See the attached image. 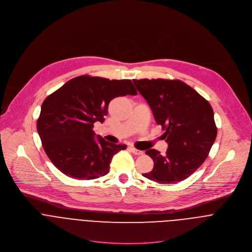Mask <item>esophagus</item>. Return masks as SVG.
<instances>
[{"instance_id": "1", "label": "esophagus", "mask_w": 252, "mask_h": 252, "mask_svg": "<svg viewBox=\"0 0 252 252\" xmlns=\"http://www.w3.org/2000/svg\"><path fill=\"white\" fill-rule=\"evenodd\" d=\"M130 150H131V152H132L134 155H137V156L143 155V152H142V151H140V150H138V149H136V148L131 147V148H130Z\"/></svg>"}]
</instances>
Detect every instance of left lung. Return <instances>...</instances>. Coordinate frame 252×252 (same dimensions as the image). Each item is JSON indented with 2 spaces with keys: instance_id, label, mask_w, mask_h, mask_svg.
Here are the masks:
<instances>
[{
  "instance_id": "8db88e82",
  "label": "left lung",
  "mask_w": 252,
  "mask_h": 252,
  "mask_svg": "<svg viewBox=\"0 0 252 252\" xmlns=\"http://www.w3.org/2000/svg\"><path fill=\"white\" fill-rule=\"evenodd\" d=\"M150 105L155 120L164 130L165 155L155 149L146 154L154 160L152 171L143 173L161 184L182 181L207 158L217 137L210 103L195 90L178 80H133Z\"/></svg>"
}]
</instances>
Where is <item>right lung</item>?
Instances as JSON below:
<instances>
[{"mask_svg":"<svg viewBox=\"0 0 252 252\" xmlns=\"http://www.w3.org/2000/svg\"><path fill=\"white\" fill-rule=\"evenodd\" d=\"M127 94H137L130 80L85 75L45 98L36 128L46 155L61 172L82 180L108 173L113 156L127 146L95 138L93 128L103 123L113 98Z\"/></svg>","mask_w":252,"mask_h":252,"instance_id":"add662e5","label":"right lung"}]
</instances>
